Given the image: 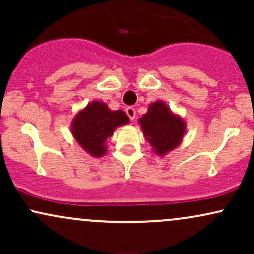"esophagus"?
Wrapping results in <instances>:
<instances>
[{
    "label": "esophagus",
    "mask_w": 254,
    "mask_h": 254,
    "mask_svg": "<svg viewBox=\"0 0 254 254\" xmlns=\"http://www.w3.org/2000/svg\"><path fill=\"white\" fill-rule=\"evenodd\" d=\"M125 112H127V117L130 118V121L133 122V119H135V117H136V111H135V109H133V107H127V109L125 110Z\"/></svg>",
    "instance_id": "esophagus-1"
}]
</instances>
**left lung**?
<instances>
[{
  "label": "left lung",
  "mask_w": 254,
  "mask_h": 254,
  "mask_svg": "<svg viewBox=\"0 0 254 254\" xmlns=\"http://www.w3.org/2000/svg\"><path fill=\"white\" fill-rule=\"evenodd\" d=\"M138 123L145 141L149 142L151 149L159 156H165L179 147L186 132L185 119L161 100L151 103Z\"/></svg>",
  "instance_id": "left-lung-1"
}]
</instances>
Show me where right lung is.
I'll use <instances>...</instances> for the list:
<instances>
[{
    "label": "right lung",
    "mask_w": 254,
    "mask_h": 254,
    "mask_svg": "<svg viewBox=\"0 0 254 254\" xmlns=\"http://www.w3.org/2000/svg\"><path fill=\"white\" fill-rule=\"evenodd\" d=\"M124 111H112L103 101L93 100L80 110L71 121V135L90 156L101 157L107 153V139L117 127L129 123Z\"/></svg>",
    "instance_id": "right-lung-1"
}]
</instances>
